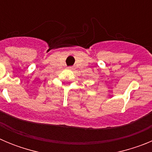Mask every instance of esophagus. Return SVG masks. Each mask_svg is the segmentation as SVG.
I'll return each mask as SVG.
<instances>
[{
    "label": "esophagus",
    "instance_id": "esophagus-1",
    "mask_svg": "<svg viewBox=\"0 0 152 152\" xmlns=\"http://www.w3.org/2000/svg\"><path fill=\"white\" fill-rule=\"evenodd\" d=\"M69 68L70 69H75V66H71V67H69Z\"/></svg>",
    "mask_w": 152,
    "mask_h": 152
}]
</instances>
